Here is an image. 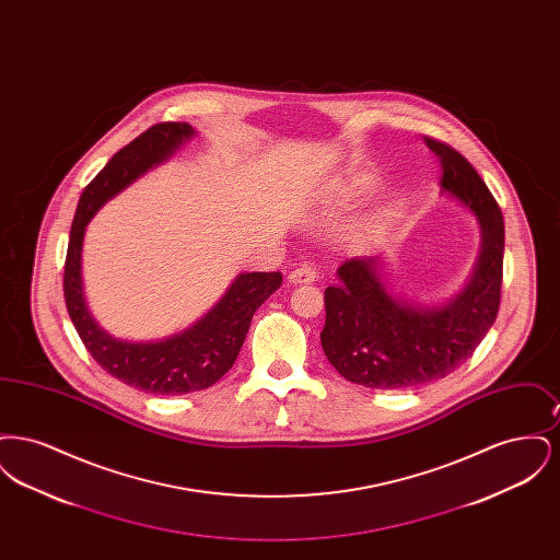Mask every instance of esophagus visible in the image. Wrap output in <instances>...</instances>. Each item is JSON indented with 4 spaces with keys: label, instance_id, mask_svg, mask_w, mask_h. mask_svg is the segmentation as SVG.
Returning <instances> with one entry per match:
<instances>
[{
    "label": "esophagus",
    "instance_id": "obj_1",
    "mask_svg": "<svg viewBox=\"0 0 560 560\" xmlns=\"http://www.w3.org/2000/svg\"><path fill=\"white\" fill-rule=\"evenodd\" d=\"M317 270L313 267H308V265H302V267L293 268L292 272H290V283H313V281H317Z\"/></svg>",
    "mask_w": 560,
    "mask_h": 560
}]
</instances>
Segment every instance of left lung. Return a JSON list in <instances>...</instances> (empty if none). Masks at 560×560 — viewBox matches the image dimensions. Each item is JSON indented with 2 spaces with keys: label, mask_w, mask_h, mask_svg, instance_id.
Masks as SVG:
<instances>
[{
  "label": "left lung",
  "mask_w": 560,
  "mask_h": 560,
  "mask_svg": "<svg viewBox=\"0 0 560 560\" xmlns=\"http://www.w3.org/2000/svg\"><path fill=\"white\" fill-rule=\"evenodd\" d=\"M441 161V188L479 218L480 254L468 285L445 306H418L388 292L377 258H350L325 290L320 347L348 382L400 390L441 380L477 350L500 311L504 215L470 161L424 136Z\"/></svg>",
  "instance_id": "8db88e82"
}]
</instances>
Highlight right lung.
<instances>
[{
    "label": "right lung",
    "mask_w": 560,
    "mask_h": 560,
    "mask_svg": "<svg viewBox=\"0 0 560 560\" xmlns=\"http://www.w3.org/2000/svg\"><path fill=\"white\" fill-rule=\"evenodd\" d=\"M192 133L188 124L163 121L117 151L81 192L65 260V302L83 347L113 377L151 395H187L215 384L233 368L254 313L283 281L281 272H243L203 319L158 342L117 340L90 315L81 285L88 222L113 195L167 160Z\"/></svg>",
    "instance_id": "add662e5"
}]
</instances>
